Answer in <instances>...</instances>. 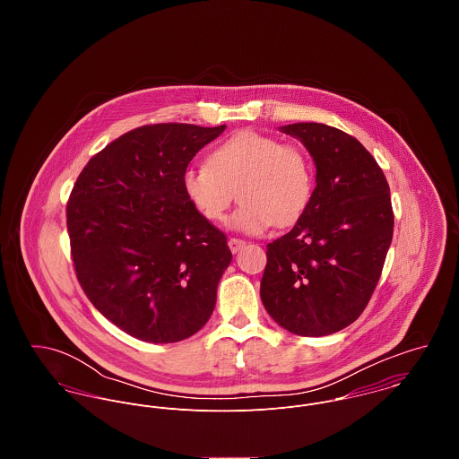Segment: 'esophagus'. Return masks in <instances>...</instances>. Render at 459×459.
<instances>
[{
	"label": "esophagus",
	"mask_w": 459,
	"mask_h": 459,
	"mask_svg": "<svg viewBox=\"0 0 459 459\" xmlns=\"http://www.w3.org/2000/svg\"><path fill=\"white\" fill-rule=\"evenodd\" d=\"M228 246H230V249H231V253H238V251L246 246V242L240 240V238H230V240H228Z\"/></svg>",
	"instance_id": "obj_1"
}]
</instances>
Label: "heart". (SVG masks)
<instances>
[{"mask_svg": "<svg viewBox=\"0 0 459 459\" xmlns=\"http://www.w3.org/2000/svg\"><path fill=\"white\" fill-rule=\"evenodd\" d=\"M313 168L306 153L255 131L226 137L206 157V166L182 175L189 204L208 222H221L235 193L242 206L228 226L246 235H262L272 224H295L313 196Z\"/></svg>", "mask_w": 459, "mask_h": 459, "instance_id": "b5f03b06", "label": "heart"}]
</instances>
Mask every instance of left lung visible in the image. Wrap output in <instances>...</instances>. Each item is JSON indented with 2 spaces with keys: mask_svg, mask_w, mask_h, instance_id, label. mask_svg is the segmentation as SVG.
<instances>
[{
  "mask_svg": "<svg viewBox=\"0 0 459 459\" xmlns=\"http://www.w3.org/2000/svg\"><path fill=\"white\" fill-rule=\"evenodd\" d=\"M316 166V187L293 230L266 246L263 306L275 324L320 337L366 309L393 242L387 178L351 135L324 124H291Z\"/></svg>",
  "mask_w": 459,
  "mask_h": 459,
  "instance_id": "8db88e82",
  "label": "left lung"
}]
</instances>
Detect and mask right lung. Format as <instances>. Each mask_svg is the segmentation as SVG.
<instances>
[{"mask_svg": "<svg viewBox=\"0 0 459 459\" xmlns=\"http://www.w3.org/2000/svg\"><path fill=\"white\" fill-rule=\"evenodd\" d=\"M226 126L157 124L127 132L90 159L66 203L77 279L117 327L177 342L204 327L231 263L222 231L182 191L197 152Z\"/></svg>", "mask_w": 459, "mask_h": 459, "instance_id": "right-lung-1", "label": "right lung"}]
</instances>
